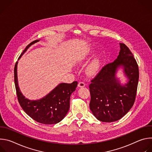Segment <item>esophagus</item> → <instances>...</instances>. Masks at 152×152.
<instances>
[{
	"instance_id": "esophagus-1",
	"label": "esophagus",
	"mask_w": 152,
	"mask_h": 152,
	"mask_svg": "<svg viewBox=\"0 0 152 152\" xmlns=\"http://www.w3.org/2000/svg\"><path fill=\"white\" fill-rule=\"evenodd\" d=\"M85 82H79V83H78V86L79 87H83V86H85Z\"/></svg>"
}]
</instances>
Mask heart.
<instances>
[{"instance_id": "b5f03b06", "label": "heart", "mask_w": 152, "mask_h": 152, "mask_svg": "<svg viewBox=\"0 0 152 152\" xmlns=\"http://www.w3.org/2000/svg\"><path fill=\"white\" fill-rule=\"evenodd\" d=\"M100 61L99 58L97 57L91 62L87 68V72L90 75H94L97 72L100 67Z\"/></svg>"}]
</instances>
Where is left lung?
Here are the masks:
<instances>
[{
    "mask_svg": "<svg viewBox=\"0 0 152 152\" xmlns=\"http://www.w3.org/2000/svg\"><path fill=\"white\" fill-rule=\"evenodd\" d=\"M120 45L117 59L103 67L89 85L90 110L102 122H113L121 118L131 109L136 98L139 79L138 64L124 43ZM121 66L129 79L124 86H121L115 76Z\"/></svg>",
    "mask_w": 152,
    "mask_h": 152,
    "instance_id": "left-lung-1",
    "label": "left lung"
}]
</instances>
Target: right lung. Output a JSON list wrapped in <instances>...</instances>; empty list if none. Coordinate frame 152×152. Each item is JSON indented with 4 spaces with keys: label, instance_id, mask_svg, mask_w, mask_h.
Returning a JSON list of instances; mask_svg holds the SVG:
<instances>
[{
    "label": "right lung",
    "instance_id": "add662e5",
    "mask_svg": "<svg viewBox=\"0 0 152 152\" xmlns=\"http://www.w3.org/2000/svg\"><path fill=\"white\" fill-rule=\"evenodd\" d=\"M38 41L35 40L28 45L18 59L32 45ZM17 66V62L14 67L15 86L18 101L23 111L33 120L42 124H53L61 121L69 110L70 96L75 91L77 82L61 83L46 97L37 100H30L23 96L19 89Z\"/></svg>",
    "mask_w": 152,
    "mask_h": 152
}]
</instances>
